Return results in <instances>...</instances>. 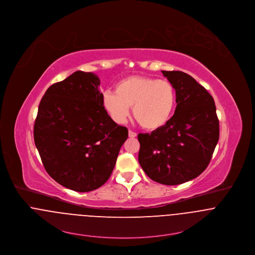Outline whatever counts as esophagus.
<instances>
[{"label": "esophagus", "instance_id": "34e87169", "mask_svg": "<svg viewBox=\"0 0 255 255\" xmlns=\"http://www.w3.org/2000/svg\"><path fill=\"white\" fill-rule=\"evenodd\" d=\"M128 136L131 137V138H133V137H136L137 134H136L134 131H132V130H128Z\"/></svg>", "mask_w": 255, "mask_h": 255}]
</instances>
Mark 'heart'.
I'll return each instance as SVG.
<instances>
[{"label":"heart","mask_w":255,"mask_h":255,"mask_svg":"<svg viewBox=\"0 0 255 255\" xmlns=\"http://www.w3.org/2000/svg\"><path fill=\"white\" fill-rule=\"evenodd\" d=\"M175 90L164 80L144 76H130L121 80L115 93L106 92L102 103L117 123H124L132 107V114L139 125L149 130L165 126L175 107Z\"/></svg>","instance_id":"b5f03b06"}]
</instances>
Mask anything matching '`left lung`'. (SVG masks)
Segmentation results:
<instances>
[{
	"mask_svg": "<svg viewBox=\"0 0 255 255\" xmlns=\"http://www.w3.org/2000/svg\"><path fill=\"white\" fill-rule=\"evenodd\" d=\"M173 86L176 108L168 123L139 133L138 162L145 173L164 185H178L199 176L209 165L219 139L213 97L181 71H162Z\"/></svg>",
	"mask_w": 255,
	"mask_h": 255,
	"instance_id": "1",
	"label": "left lung"
}]
</instances>
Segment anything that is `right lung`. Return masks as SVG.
I'll list each match as a JSON object with an SVG mask.
<instances>
[{
    "label": "right lung",
    "instance_id": "1",
    "mask_svg": "<svg viewBox=\"0 0 255 255\" xmlns=\"http://www.w3.org/2000/svg\"><path fill=\"white\" fill-rule=\"evenodd\" d=\"M100 80L77 71L53 84L43 96L34 141L46 172L60 185L90 192L110 177L128 136L105 110Z\"/></svg>",
    "mask_w": 255,
    "mask_h": 255
}]
</instances>
